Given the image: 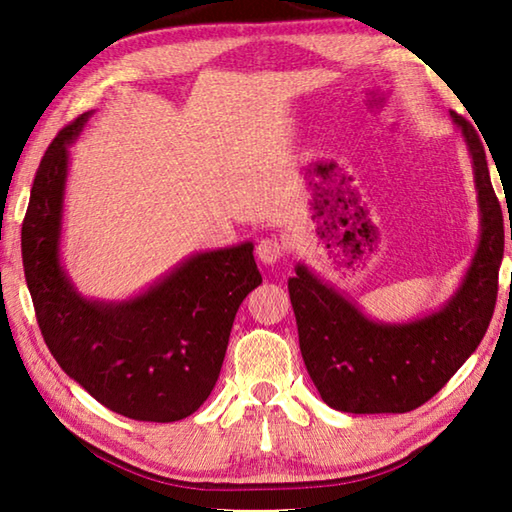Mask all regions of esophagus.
Wrapping results in <instances>:
<instances>
[{"instance_id": "34e87169", "label": "esophagus", "mask_w": 512, "mask_h": 512, "mask_svg": "<svg viewBox=\"0 0 512 512\" xmlns=\"http://www.w3.org/2000/svg\"><path fill=\"white\" fill-rule=\"evenodd\" d=\"M257 259L262 264H268V266H273V264H277L282 259V255H284V244L280 239H262L257 244Z\"/></svg>"}]
</instances>
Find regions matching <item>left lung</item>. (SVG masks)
I'll return each instance as SVG.
<instances>
[{"label":"left lung","mask_w":512,"mask_h":512,"mask_svg":"<svg viewBox=\"0 0 512 512\" xmlns=\"http://www.w3.org/2000/svg\"><path fill=\"white\" fill-rule=\"evenodd\" d=\"M472 155L481 239L447 305L411 323H375L307 266H296L289 296L300 352L323 402L343 413H406L429 402L479 348L495 314L504 257V216L490 183L483 144L452 112ZM512 241V228H510Z\"/></svg>","instance_id":"left-lung-1"}]
</instances>
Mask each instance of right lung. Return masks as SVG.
I'll return each mask as SVG.
<instances>
[{
  "label": "right lung",
  "mask_w": 512,
  "mask_h": 512,
  "mask_svg": "<svg viewBox=\"0 0 512 512\" xmlns=\"http://www.w3.org/2000/svg\"><path fill=\"white\" fill-rule=\"evenodd\" d=\"M85 112L42 155L22 223V262L49 352L110 411L142 422L192 415L219 379L237 309L262 284L253 244L189 257L124 302L83 298L60 266L67 146Z\"/></svg>",
  "instance_id": "obj_1"
}]
</instances>
